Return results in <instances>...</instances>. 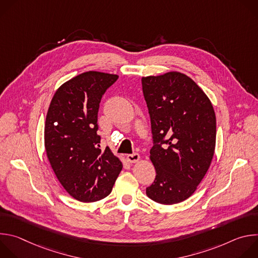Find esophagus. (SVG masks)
Wrapping results in <instances>:
<instances>
[{"mask_svg":"<svg viewBox=\"0 0 258 258\" xmlns=\"http://www.w3.org/2000/svg\"><path fill=\"white\" fill-rule=\"evenodd\" d=\"M126 159L131 162V163H135L140 159V154L139 153H133V154H128L126 156Z\"/></svg>","mask_w":258,"mask_h":258,"instance_id":"esophagus-1","label":"esophagus"}]
</instances>
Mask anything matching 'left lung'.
Returning a JSON list of instances; mask_svg holds the SVG:
<instances>
[{"label":"left lung","mask_w":258,"mask_h":258,"mask_svg":"<svg viewBox=\"0 0 258 258\" xmlns=\"http://www.w3.org/2000/svg\"><path fill=\"white\" fill-rule=\"evenodd\" d=\"M149 110L156 176L146 194L170 205L188 199L206 174L215 148L216 119L212 104L189 77L167 72L142 78Z\"/></svg>","instance_id":"8db88e82"}]
</instances>
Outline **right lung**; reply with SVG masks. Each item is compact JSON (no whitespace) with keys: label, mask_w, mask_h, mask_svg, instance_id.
<instances>
[{"label":"right lung","mask_w":258,"mask_h":258,"mask_svg":"<svg viewBox=\"0 0 258 258\" xmlns=\"http://www.w3.org/2000/svg\"><path fill=\"white\" fill-rule=\"evenodd\" d=\"M118 79L88 71L63 84L46 117L45 148L51 166L66 192L81 202H95L111 193L122 169L97 134L101 99Z\"/></svg>","instance_id":"right-lung-1"}]
</instances>
